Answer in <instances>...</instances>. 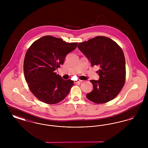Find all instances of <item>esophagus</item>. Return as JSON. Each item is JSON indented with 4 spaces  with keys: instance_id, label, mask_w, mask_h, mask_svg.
<instances>
[{
    "instance_id": "34e87169",
    "label": "esophagus",
    "mask_w": 148,
    "mask_h": 148,
    "mask_svg": "<svg viewBox=\"0 0 148 148\" xmlns=\"http://www.w3.org/2000/svg\"><path fill=\"white\" fill-rule=\"evenodd\" d=\"M82 82V80H75V81H74V83H81Z\"/></svg>"
}]
</instances>
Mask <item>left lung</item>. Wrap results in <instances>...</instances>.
I'll use <instances>...</instances> for the list:
<instances>
[{
    "label": "left lung",
    "mask_w": 148,
    "mask_h": 148,
    "mask_svg": "<svg viewBox=\"0 0 148 148\" xmlns=\"http://www.w3.org/2000/svg\"><path fill=\"white\" fill-rule=\"evenodd\" d=\"M77 48L92 66L100 67L97 71L99 79L90 81L93 89L86 94V98L97 104L113 100L119 94L125 81V60L121 48L112 39L103 36L79 42Z\"/></svg>",
    "instance_id": "8db88e82"
}]
</instances>
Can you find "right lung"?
<instances>
[{
    "instance_id": "1",
    "label": "right lung",
    "mask_w": 148,
    "mask_h": 148,
    "mask_svg": "<svg viewBox=\"0 0 148 148\" xmlns=\"http://www.w3.org/2000/svg\"><path fill=\"white\" fill-rule=\"evenodd\" d=\"M77 42H66L47 35L33 42L24 60V73L29 88L36 98L48 104L62 101L74 82L65 80L55 71L64 64L66 56L77 47Z\"/></svg>"
}]
</instances>
